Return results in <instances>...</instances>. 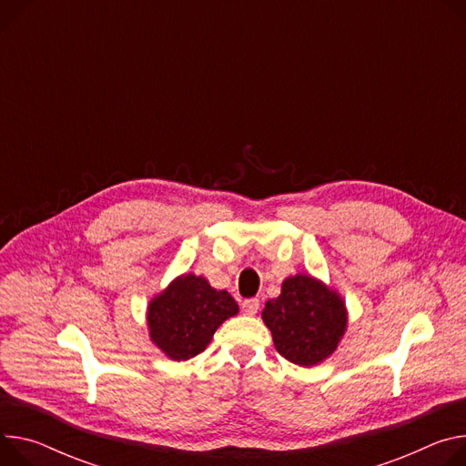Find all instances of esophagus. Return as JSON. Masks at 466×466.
<instances>
[{
  "label": "esophagus",
  "instance_id": "34e87169",
  "mask_svg": "<svg viewBox=\"0 0 466 466\" xmlns=\"http://www.w3.org/2000/svg\"><path fill=\"white\" fill-rule=\"evenodd\" d=\"M258 309H260V301H258L257 298L245 299V301L241 303V310H243V314H247V316H255V314L258 312Z\"/></svg>",
  "mask_w": 466,
  "mask_h": 466
}]
</instances>
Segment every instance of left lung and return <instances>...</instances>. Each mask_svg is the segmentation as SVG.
Wrapping results in <instances>:
<instances>
[{
  "instance_id": "1",
  "label": "left lung",
  "mask_w": 466,
  "mask_h": 466,
  "mask_svg": "<svg viewBox=\"0 0 466 466\" xmlns=\"http://www.w3.org/2000/svg\"><path fill=\"white\" fill-rule=\"evenodd\" d=\"M262 319L284 359L316 366L329 359L344 338L348 309L336 289L299 273L284 279L280 295L266 303Z\"/></svg>"
}]
</instances>
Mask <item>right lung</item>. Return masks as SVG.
I'll list each match as a JSON object with an SVG mask.
<instances>
[{
    "label": "right lung",
    "instance_id": "add662e5",
    "mask_svg": "<svg viewBox=\"0 0 466 466\" xmlns=\"http://www.w3.org/2000/svg\"><path fill=\"white\" fill-rule=\"evenodd\" d=\"M239 312L227 289L211 288L193 273L177 277L147 307L152 344L171 360H189L202 353L223 321Z\"/></svg>",
    "mask_w": 466,
    "mask_h": 466
}]
</instances>
